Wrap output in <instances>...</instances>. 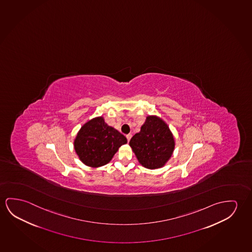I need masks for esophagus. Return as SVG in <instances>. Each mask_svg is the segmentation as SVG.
<instances>
[{
  "mask_svg": "<svg viewBox=\"0 0 252 252\" xmlns=\"http://www.w3.org/2000/svg\"><path fill=\"white\" fill-rule=\"evenodd\" d=\"M131 138H132V134H130V133H129V134H127V135H126V139H127L128 142L130 141V140H131Z\"/></svg>",
  "mask_w": 252,
  "mask_h": 252,
  "instance_id": "34e87169",
  "label": "esophagus"
}]
</instances>
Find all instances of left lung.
<instances>
[{
	"mask_svg": "<svg viewBox=\"0 0 252 252\" xmlns=\"http://www.w3.org/2000/svg\"><path fill=\"white\" fill-rule=\"evenodd\" d=\"M129 145L143 167L156 169L170 159L174 149V136L161 119L148 116Z\"/></svg>",
	"mask_w": 252,
	"mask_h": 252,
	"instance_id": "left-lung-1",
	"label": "left lung"
}]
</instances>
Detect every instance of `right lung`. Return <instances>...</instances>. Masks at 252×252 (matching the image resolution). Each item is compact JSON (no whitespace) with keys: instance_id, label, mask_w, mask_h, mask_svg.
Here are the masks:
<instances>
[{"instance_id":"right-lung-1","label":"right lung","mask_w":252,"mask_h":252,"mask_svg":"<svg viewBox=\"0 0 252 252\" xmlns=\"http://www.w3.org/2000/svg\"><path fill=\"white\" fill-rule=\"evenodd\" d=\"M127 140L116 129L110 126L102 117L85 123L74 140V148L82 162L98 167L110 162L113 155Z\"/></svg>"}]
</instances>
